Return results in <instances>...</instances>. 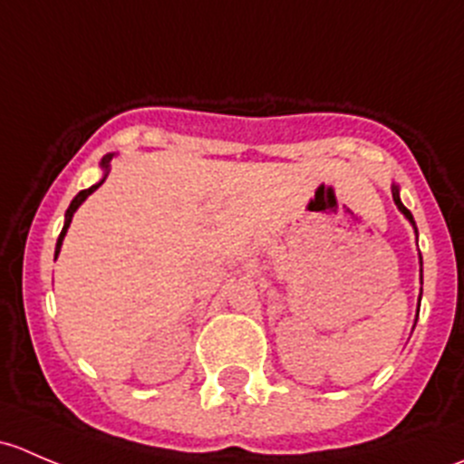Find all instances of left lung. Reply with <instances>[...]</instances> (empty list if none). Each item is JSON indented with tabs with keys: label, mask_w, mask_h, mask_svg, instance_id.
Segmentation results:
<instances>
[{
	"label": "left lung",
	"mask_w": 464,
	"mask_h": 464,
	"mask_svg": "<svg viewBox=\"0 0 464 464\" xmlns=\"http://www.w3.org/2000/svg\"><path fill=\"white\" fill-rule=\"evenodd\" d=\"M392 199H395L397 208H400V210H401V213H404V215H406V219H409V222H411V224H413V227H415V222H413V215H411V210H409V208H406V206L400 202V190H397V186H392ZM415 233H418V228H415ZM420 265H422V258H420Z\"/></svg>",
	"instance_id": "8db88e82"
}]
</instances>
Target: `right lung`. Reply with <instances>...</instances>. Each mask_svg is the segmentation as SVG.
Here are the masks:
<instances>
[{"mask_svg": "<svg viewBox=\"0 0 464 464\" xmlns=\"http://www.w3.org/2000/svg\"><path fill=\"white\" fill-rule=\"evenodd\" d=\"M110 161H111V157H110V154H107V157H102V168H107V166H110ZM101 184H102V181H101ZM101 184L92 186V188H87V190H81V193H78L76 198H73V202L69 204V208H67V215H64V227H63V233H60V237H58V245H55V256L60 254V246H63L64 233H67L69 224H72V218H73V213H76V208H78V206H81L82 202H85V199H87V195H92L93 190H96L98 186H101Z\"/></svg>", "mask_w": 464, "mask_h": 464, "instance_id": "add662e5", "label": "right lung"}]
</instances>
